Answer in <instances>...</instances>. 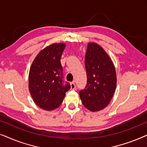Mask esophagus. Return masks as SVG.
Returning <instances> with one entry per match:
<instances>
[{
	"mask_svg": "<svg viewBox=\"0 0 147 147\" xmlns=\"http://www.w3.org/2000/svg\"><path fill=\"white\" fill-rule=\"evenodd\" d=\"M70 86H71V90H75L76 88V84L74 82H71V83H70Z\"/></svg>",
	"mask_w": 147,
	"mask_h": 147,
	"instance_id": "34e87169",
	"label": "esophagus"
}]
</instances>
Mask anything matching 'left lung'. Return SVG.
<instances>
[{
	"instance_id": "left-lung-1",
	"label": "left lung",
	"mask_w": 147,
	"mask_h": 147,
	"mask_svg": "<svg viewBox=\"0 0 147 147\" xmlns=\"http://www.w3.org/2000/svg\"><path fill=\"white\" fill-rule=\"evenodd\" d=\"M85 66L87 84L80 91V98L87 109L100 111L108 105L115 92V67L107 53L96 43L88 44Z\"/></svg>"
}]
</instances>
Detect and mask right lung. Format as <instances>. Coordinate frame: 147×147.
Listing matches in <instances>:
<instances>
[{"instance_id":"obj_1","label":"right lung","mask_w":147,"mask_h":147,"mask_svg":"<svg viewBox=\"0 0 147 147\" xmlns=\"http://www.w3.org/2000/svg\"><path fill=\"white\" fill-rule=\"evenodd\" d=\"M63 43L51 44L42 49L30 67L29 89L33 101L42 109L51 111L61 105L69 84H63L60 59L65 49Z\"/></svg>"}]
</instances>
